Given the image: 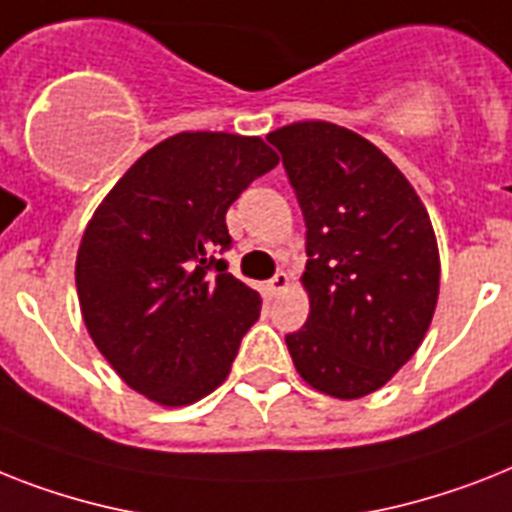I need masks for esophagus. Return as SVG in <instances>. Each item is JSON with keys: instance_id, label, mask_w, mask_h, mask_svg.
I'll return each instance as SVG.
<instances>
[{"instance_id": "34e87169", "label": "esophagus", "mask_w": 512, "mask_h": 512, "mask_svg": "<svg viewBox=\"0 0 512 512\" xmlns=\"http://www.w3.org/2000/svg\"><path fill=\"white\" fill-rule=\"evenodd\" d=\"M289 286V273H284V270H278L276 276L270 278L268 281V292L270 297H276V294H281Z\"/></svg>"}]
</instances>
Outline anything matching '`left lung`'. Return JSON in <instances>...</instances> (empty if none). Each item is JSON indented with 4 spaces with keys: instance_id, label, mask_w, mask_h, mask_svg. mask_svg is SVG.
<instances>
[{
    "instance_id": "8db88e82",
    "label": "left lung",
    "mask_w": 512,
    "mask_h": 512,
    "mask_svg": "<svg viewBox=\"0 0 512 512\" xmlns=\"http://www.w3.org/2000/svg\"><path fill=\"white\" fill-rule=\"evenodd\" d=\"M305 218V326L286 334L299 376L318 392H376L421 347L439 297L429 213L397 165L326 120L268 134Z\"/></svg>"
}]
</instances>
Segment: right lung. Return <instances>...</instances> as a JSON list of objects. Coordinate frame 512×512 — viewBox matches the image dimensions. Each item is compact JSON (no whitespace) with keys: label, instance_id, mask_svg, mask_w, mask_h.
<instances>
[{"label":"right lung","instance_id":"1","mask_svg":"<svg viewBox=\"0 0 512 512\" xmlns=\"http://www.w3.org/2000/svg\"><path fill=\"white\" fill-rule=\"evenodd\" d=\"M278 165L257 136L184 131L152 147L97 207L76 289L97 350L160 405L202 400L231 373L260 294L228 273V207Z\"/></svg>","mask_w":512,"mask_h":512}]
</instances>
